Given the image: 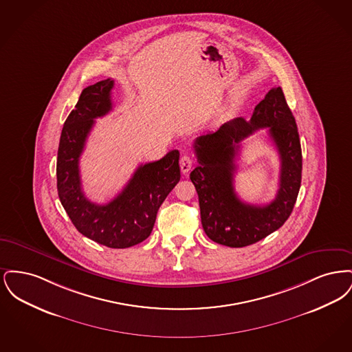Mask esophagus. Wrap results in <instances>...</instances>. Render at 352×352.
Instances as JSON below:
<instances>
[{
	"label": "esophagus",
	"instance_id": "esophagus-1",
	"mask_svg": "<svg viewBox=\"0 0 352 352\" xmlns=\"http://www.w3.org/2000/svg\"><path fill=\"white\" fill-rule=\"evenodd\" d=\"M192 158L191 157H188V155H184L182 158H181V161H179V165H181V171L184 173V174H187L191 168H192Z\"/></svg>",
	"mask_w": 352,
	"mask_h": 352
}]
</instances>
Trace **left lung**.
<instances>
[{
	"instance_id": "obj_1",
	"label": "left lung",
	"mask_w": 352,
	"mask_h": 352,
	"mask_svg": "<svg viewBox=\"0 0 352 352\" xmlns=\"http://www.w3.org/2000/svg\"><path fill=\"white\" fill-rule=\"evenodd\" d=\"M264 127L280 154V188L270 204L254 206L240 201L234 192V157L244 138ZM194 151L199 165L190 179L198 192L203 230L212 241L247 247L278 230L290 217L301 187L302 151L296 118L281 87L269 91L250 121L236 118L217 132L197 137Z\"/></svg>"
}]
</instances>
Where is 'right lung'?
I'll list each match as a JSON object with an SVG mask.
<instances>
[{
    "label": "right lung",
    "mask_w": 352,
    "mask_h": 352,
    "mask_svg": "<svg viewBox=\"0 0 352 352\" xmlns=\"http://www.w3.org/2000/svg\"><path fill=\"white\" fill-rule=\"evenodd\" d=\"M112 79L92 84L65 121L56 161V186L62 206L76 230L108 248H129L149 237L158 208L181 179L179 151L138 166L113 201L96 204L82 190L79 158L95 118L112 111Z\"/></svg>",
    "instance_id": "1"
}]
</instances>
